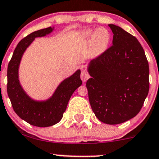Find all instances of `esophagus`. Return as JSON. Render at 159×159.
Segmentation results:
<instances>
[{
	"mask_svg": "<svg viewBox=\"0 0 159 159\" xmlns=\"http://www.w3.org/2000/svg\"><path fill=\"white\" fill-rule=\"evenodd\" d=\"M89 78V74H88L87 72L85 71V70H82L81 72V78L82 81H83L84 82L87 81V79Z\"/></svg>",
	"mask_w": 159,
	"mask_h": 159,
	"instance_id": "34e87169",
	"label": "esophagus"
}]
</instances>
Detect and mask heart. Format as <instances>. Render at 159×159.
Wrapping results in <instances>:
<instances>
[{
    "label": "heart",
    "instance_id": "heart-1",
    "mask_svg": "<svg viewBox=\"0 0 159 159\" xmlns=\"http://www.w3.org/2000/svg\"><path fill=\"white\" fill-rule=\"evenodd\" d=\"M91 31L87 32V35H92ZM110 33L106 29L99 28L95 32L91 39V45L93 50L95 52H101L104 51L107 47L109 42H110Z\"/></svg>",
    "mask_w": 159,
    "mask_h": 159
}]
</instances>
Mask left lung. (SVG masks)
Returning <instances> with one entry per match:
<instances>
[{
  "mask_svg": "<svg viewBox=\"0 0 159 159\" xmlns=\"http://www.w3.org/2000/svg\"><path fill=\"white\" fill-rule=\"evenodd\" d=\"M112 45L90 61L89 104L101 121L118 124L135 117L148 95L149 64L135 36L114 24Z\"/></svg>",
  "mask_w": 159,
  "mask_h": 159,
  "instance_id": "8db88e82",
  "label": "left lung"
}]
</instances>
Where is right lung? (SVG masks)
<instances>
[{"mask_svg":"<svg viewBox=\"0 0 159 159\" xmlns=\"http://www.w3.org/2000/svg\"><path fill=\"white\" fill-rule=\"evenodd\" d=\"M52 31L51 27L43 29L23 38L15 49L7 69V93L13 110L25 121L39 127L52 126L61 121L70 97L82 84L80 78L81 71L78 70L61 82L52 97L46 101L32 100L20 87L18 66L23 53L35 38L45 36Z\"/></svg>","mask_w":159,"mask_h":159,"instance_id":"1","label":"right lung"}]
</instances>
